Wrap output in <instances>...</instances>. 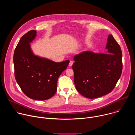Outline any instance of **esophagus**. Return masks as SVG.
Masks as SVG:
<instances>
[{"mask_svg":"<svg viewBox=\"0 0 135 135\" xmlns=\"http://www.w3.org/2000/svg\"><path fill=\"white\" fill-rule=\"evenodd\" d=\"M73 64V61H70V62H69V67H71V66H72Z\"/></svg>","mask_w":135,"mask_h":135,"instance_id":"34e87169","label":"esophagus"}]
</instances>
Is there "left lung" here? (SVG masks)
<instances>
[{
  "label": "left lung",
  "mask_w": 135,
  "mask_h": 135,
  "mask_svg": "<svg viewBox=\"0 0 135 135\" xmlns=\"http://www.w3.org/2000/svg\"><path fill=\"white\" fill-rule=\"evenodd\" d=\"M106 49V53L83 51L74 56L75 85L87 98H97L110 93L121 76L122 51L111 34L108 36Z\"/></svg>",
  "instance_id": "1"
}]
</instances>
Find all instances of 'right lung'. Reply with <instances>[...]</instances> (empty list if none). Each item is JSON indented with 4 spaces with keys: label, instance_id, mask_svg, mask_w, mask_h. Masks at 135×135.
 <instances>
[{
    "label": "right lung",
    "instance_id": "obj_1",
    "mask_svg": "<svg viewBox=\"0 0 135 135\" xmlns=\"http://www.w3.org/2000/svg\"><path fill=\"white\" fill-rule=\"evenodd\" d=\"M32 30L18 42L14 53L15 78L22 91L29 98L45 100L52 97L57 90V82L66 69L69 60L55 62L35 55L30 43L37 36Z\"/></svg>",
    "mask_w": 135,
    "mask_h": 135
}]
</instances>
